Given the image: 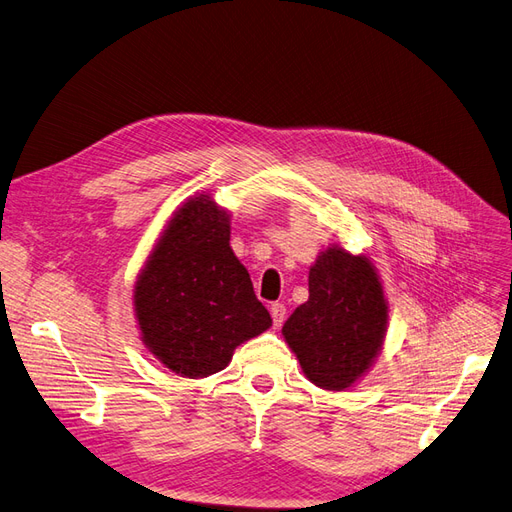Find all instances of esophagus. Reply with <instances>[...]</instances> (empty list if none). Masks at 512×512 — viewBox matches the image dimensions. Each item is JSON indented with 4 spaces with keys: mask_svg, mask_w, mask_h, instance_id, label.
<instances>
[{
    "mask_svg": "<svg viewBox=\"0 0 512 512\" xmlns=\"http://www.w3.org/2000/svg\"><path fill=\"white\" fill-rule=\"evenodd\" d=\"M271 318L275 327H282V322L286 320V305L284 303H273L271 305Z\"/></svg>",
    "mask_w": 512,
    "mask_h": 512,
    "instance_id": "1",
    "label": "esophagus"
}]
</instances>
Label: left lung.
<instances>
[{"instance_id": "left-lung-1", "label": "left lung", "mask_w": 512, "mask_h": 512, "mask_svg": "<svg viewBox=\"0 0 512 512\" xmlns=\"http://www.w3.org/2000/svg\"><path fill=\"white\" fill-rule=\"evenodd\" d=\"M389 320L382 284L369 260L329 247L309 269V299L284 322V337L320 389L344 391L382 346Z\"/></svg>"}]
</instances>
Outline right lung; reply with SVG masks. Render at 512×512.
<instances>
[{
	"mask_svg": "<svg viewBox=\"0 0 512 512\" xmlns=\"http://www.w3.org/2000/svg\"><path fill=\"white\" fill-rule=\"evenodd\" d=\"M228 241L226 211L209 196L192 198L168 222L134 288L143 342L185 378L224 369L239 344L271 327Z\"/></svg>",
	"mask_w": 512,
	"mask_h": 512,
	"instance_id": "1",
	"label": "right lung"
}]
</instances>
